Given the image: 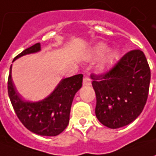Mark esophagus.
<instances>
[{
  "instance_id": "obj_1",
  "label": "esophagus",
  "mask_w": 156,
  "mask_h": 156,
  "mask_svg": "<svg viewBox=\"0 0 156 156\" xmlns=\"http://www.w3.org/2000/svg\"><path fill=\"white\" fill-rule=\"evenodd\" d=\"M83 85L84 86H88V85H90L91 84V80H90V78L89 77H87V76H85L84 78H83Z\"/></svg>"
}]
</instances>
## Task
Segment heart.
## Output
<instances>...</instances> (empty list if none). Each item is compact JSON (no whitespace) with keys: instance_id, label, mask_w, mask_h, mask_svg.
<instances>
[{"instance_id":"obj_1","label":"heart","mask_w":156,"mask_h":156,"mask_svg":"<svg viewBox=\"0 0 156 156\" xmlns=\"http://www.w3.org/2000/svg\"><path fill=\"white\" fill-rule=\"evenodd\" d=\"M108 49V46L104 43H101L99 45H97L93 49V55L94 57H99L101 55H103L105 52ZM118 53L116 50H108L107 52V54L105 55L104 57L102 58L101 64H100V68L101 69H108L110 68L111 66L114 64L115 59L117 58Z\"/></svg>"}]
</instances>
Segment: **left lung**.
Segmentation results:
<instances>
[{
	"label": "left lung",
	"instance_id": "1",
	"mask_svg": "<svg viewBox=\"0 0 156 156\" xmlns=\"http://www.w3.org/2000/svg\"><path fill=\"white\" fill-rule=\"evenodd\" d=\"M90 77L96 95L95 115L101 124L119 129L140 115L150 83V69L143 52L129 51L108 73Z\"/></svg>",
	"mask_w": 156,
	"mask_h": 156
}]
</instances>
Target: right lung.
I'll return each mask as SVG.
<instances>
[{
	"mask_svg": "<svg viewBox=\"0 0 156 156\" xmlns=\"http://www.w3.org/2000/svg\"><path fill=\"white\" fill-rule=\"evenodd\" d=\"M41 51L36 43L23 50L14 59ZM82 75L62 79L48 96L39 101L23 100L17 92L12 80V65L9 69L8 92L15 114L29 131L43 136L60 135L69 122L71 105L75 94L82 86Z\"/></svg>",
	"mask_w": 156,
	"mask_h": 156,
	"instance_id": "right-lung-1",
	"label": "right lung"
}]
</instances>
